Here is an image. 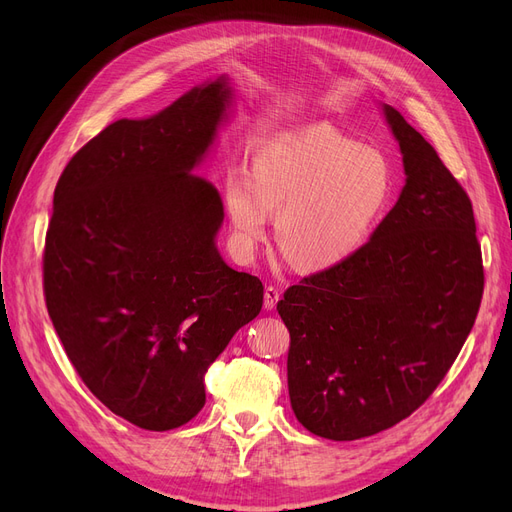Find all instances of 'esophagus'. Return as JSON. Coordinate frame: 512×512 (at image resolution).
<instances>
[{
  "label": "esophagus",
  "mask_w": 512,
  "mask_h": 512,
  "mask_svg": "<svg viewBox=\"0 0 512 512\" xmlns=\"http://www.w3.org/2000/svg\"><path fill=\"white\" fill-rule=\"evenodd\" d=\"M280 288L278 286H267L265 288V309L272 311L276 307V303L280 301Z\"/></svg>",
  "instance_id": "1"
}]
</instances>
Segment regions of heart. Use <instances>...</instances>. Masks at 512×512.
<instances>
[{
	"mask_svg": "<svg viewBox=\"0 0 512 512\" xmlns=\"http://www.w3.org/2000/svg\"><path fill=\"white\" fill-rule=\"evenodd\" d=\"M394 186L386 153L332 128L309 126L263 141L251 178L230 172L226 205L242 251L263 240L270 213H278V238L297 261L326 270L365 245L392 203Z\"/></svg>",
	"mask_w": 512,
	"mask_h": 512,
	"instance_id": "heart-1",
	"label": "heart"
}]
</instances>
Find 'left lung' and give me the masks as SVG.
Listing matches in <instances>:
<instances>
[{"instance_id":"left-lung-1","label":"left lung","mask_w":512,"mask_h":512,"mask_svg":"<svg viewBox=\"0 0 512 512\" xmlns=\"http://www.w3.org/2000/svg\"><path fill=\"white\" fill-rule=\"evenodd\" d=\"M407 184L351 257L284 292L288 394L311 434L346 442L417 411L475 324L483 294L473 205L436 149L390 105Z\"/></svg>"}]
</instances>
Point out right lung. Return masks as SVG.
Returning <instances> with one entry per match:
<instances>
[{"mask_svg":"<svg viewBox=\"0 0 512 512\" xmlns=\"http://www.w3.org/2000/svg\"><path fill=\"white\" fill-rule=\"evenodd\" d=\"M224 78L80 147L53 193L43 294L78 378L149 432L191 421L205 373L261 311L263 284L215 249L220 191L193 174L224 118Z\"/></svg>","mask_w":512,"mask_h":512,"instance_id":"add662e5","label":"right lung"}]
</instances>
